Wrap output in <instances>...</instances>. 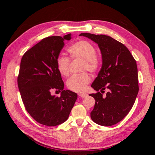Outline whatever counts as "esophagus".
Here are the masks:
<instances>
[{
  "label": "esophagus",
  "mask_w": 155,
  "mask_h": 155,
  "mask_svg": "<svg viewBox=\"0 0 155 155\" xmlns=\"http://www.w3.org/2000/svg\"><path fill=\"white\" fill-rule=\"evenodd\" d=\"M78 95L80 96V97H86L87 96V94H85V93H80V94H79Z\"/></svg>",
  "instance_id": "1"
}]
</instances>
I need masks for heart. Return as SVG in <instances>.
Segmentation results:
<instances>
[{"mask_svg":"<svg viewBox=\"0 0 155 155\" xmlns=\"http://www.w3.org/2000/svg\"><path fill=\"white\" fill-rule=\"evenodd\" d=\"M68 51L71 59L83 60L82 70H88L95 72L100 66V60L96 56V50L93 45L86 41H78L70 45ZM70 60L65 55L59 56L57 59V68L59 72L63 77L70 75ZM91 81V77L87 72L75 74L70 78L67 83L69 90L77 93H83L87 90V86Z\"/></svg>","mask_w":155,"mask_h":155,"instance_id":"heart-1","label":"heart"}]
</instances>
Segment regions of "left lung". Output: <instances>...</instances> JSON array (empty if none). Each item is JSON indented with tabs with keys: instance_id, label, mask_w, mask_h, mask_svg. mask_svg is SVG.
<instances>
[{
	"instance_id": "left-lung-1",
	"label": "left lung",
	"mask_w": 155,
	"mask_h": 155,
	"mask_svg": "<svg viewBox=\"0 0 155 155\" xmlns=\"http://www.w3.org/2000/svg\"><path fill=\"white\" fill-rule=\"evenodd\" d=\"M79 35L97 43L102 57V67L91 85L97 92L89 94L96 100L91 119L98 125H113L128 114L138 95L137 62L124 44L110 36L88 33ZM106 88L108 92L104 97L99 91Z\"/></svg>"
}]
</instances>
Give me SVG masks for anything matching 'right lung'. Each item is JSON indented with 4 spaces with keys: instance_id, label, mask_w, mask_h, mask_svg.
Here are the masks:
<instances>
[{
    "instance_id": "add662e5",
    "label": "right lung",
    "mask_w": 155,
    "mask_h": 155,
    "mask_svg": "<svg viewBox=\"0 0 155 155\" xmlns=\"http://www.w3.org/2000/svg\"><path fill=\"white\" fill-rule=\"evenodd\" d=\"M70 39L71 34L46 37L26 51L21 59L18 90L27 112L42 125L52 127L64 123L78 98L76 93L64 90L57 68L64 41ZM53 89L62 91L60 97L51 94Z\"/></svg>"
}]
</instances>
